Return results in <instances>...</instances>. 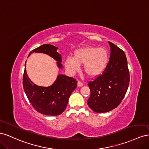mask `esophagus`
Listing matches in <instances>:
<instances>
[{
	"mask_svg": "<svg viewBox=\"0 0 149 149\" xmlns=\"http://www.w3.org/2000/svg\"><path fill=\"white\" fill-rule=\"evenodd\" d=\"M77 86L78 87H82V86H83V83L82 82H80V81H78L77 82Z\"/></svg>",
	"mask_w": 149,
	"mask_h": 149,
	"instance_id": "34e87169",
	"label": "esophagus"
}]
</instances>
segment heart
Listing matches in <instances>:
<instances>
[{
	"mask_svg": "<svg viewBox=\"0 0 149 149\" xmlns=\"http://www.w3.org/2000/svg\"><path fill=\"white\" fill-rule=\"evenodd\" d=\"M109 59V54L105 49L89 46L76 49L73 58H66L64 64L70 73L78 71L80 65H84L86 75L94 77L102 73L108 64Z\"/></svg>",
	"mask_w": 149,
	"mask_h": 149,
	"instance_id": "heart-1",
	"label": "heart"
}]
</instances>
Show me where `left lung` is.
Returning <instances> with one entry per match:
<instances>
[{
	"label": "left lung",
	"mask_w": 149,
	"mask_h": 149,
	"mask_svg": "<svg viewBox=\"0 0 149 149\" xmlns=\"http://www.w3.org/2000/svg\"><path fill=\"white\" fill-rule=\"evenodd\" d=\"M110 56L108 64L102 74L88 86L91 95L87 104L93 111L107 112L118 107L129 87L130 75L124 51L109 42Z\"/></svg>",
	"instance_id": "1"
}]
</instances>
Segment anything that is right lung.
I'll return each mask as SVG.
<instances>
[{"label": "right lung", "mask_w": 149, "mask_h": 149, "mask_svg": "<svg viewBox=\"0 0 149 149\" xmlns=\"http://www.w3.org/2000/svg\"><path fill=\"white\" fill-rule=\"evenodd\" d=\"M57 47L52 45L44 44L32 50L29 56L33 52L47 54L58 61V67L62 68V57L57 52ZM25 63L23 75V87L32 107L38 112L46 116H58L61 114L66 109L72 92L77 87V80L72 77L61 74L58 75L52 86H37L27 76Z\"/></svg>", "instance_id": "right-lung-1"}]
</instances>
